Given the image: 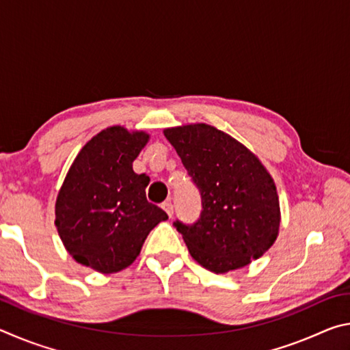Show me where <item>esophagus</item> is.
<instances>
[{
	"mask_svg": "<svg viewBox=\"0 0 350 350\" xmlns=\"http://www.w3.org/2000/svg\"><path fill=\"white\" fill-rule=\"evenodd\" d=\"M162 208L165 210V213H167V215H168L170 217H173V215H174V206H173V204H171V202H163V204H162Z\"/></svg>",
	"mask_w": 350,
	"mask_h": 350,
	"instance_id": "34e87169",
	"label": "esophagus"
}]
</instances>
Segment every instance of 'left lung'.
I'll return each mask as SVG.
<instances>
[{
	"label": "left lung",
	"mask_w": 350,
	"mask_h": 350,
	"mask_svg": "<svg viewBox=\"0 0 350 350\" xmlns=\"http://www.w3.org/2000/svg\"><path fill=\"white\" fill-rule=\"evenodd\" d=\"M202 199L194 224L174 222L191 256L215 273L245 267L273 245L281 211L275 182L232 135L196 123L163 131Z\"/></svg>",
	"instance_id": "obj_1"
}]
</instances>
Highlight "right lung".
Returning a JSON list of instances; mask_svg holds the SVG:
<instances>
[{"label":"right lung","mask_w":350,"mask_h":350,"mask_svg":"<svg viewBox=\"0 0 350 350\" xmlns=\"http://www.w3.org/2000/svg\"><path fill=\"white\" fill-rule=\"evenodd\" d=\"M150 135L111 126L81 148L55 204V225L77 262L100 273L126 269L151 230L168 216L146 200L150 177L133 162Z\"/></svg>","instance_id":"add662e5"}]
</instances>
